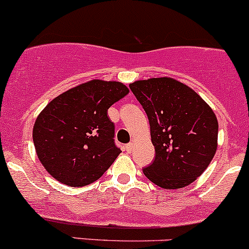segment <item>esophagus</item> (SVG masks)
<instances>
[{"label": "esophagus", "instance_id": "34e87169", "mask_svg": "<svg viewBox=\"0 0 249 249\" xmlns=\"http://www.w3.org/2000/svg\"><path fill=\"white\" fill-rule=\"evenodd\" d=\"M132 149H133V143H128L126 146H124V150H126L127 153H131Z\"/></svg>", "mask_w": 249, "mask_h": 249}]
</instances>
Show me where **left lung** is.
<instances>
[{
    "instance_id": "8db88e82",
    "label": "left lung",
    "mask_w": 249,
    "mask_h": 249,
    "mask_svg": "<svg viewBox=\"0 0 249 249\" xmlns=\"http://www.w3.org/2000/svg\"><path fill=\"white\" fill-rule=\"evenodd\" d=\"M150 124L155 159L143 172L165 189L196 181L217 148L216 116L193 89L172 78H151L129 84Z\"/></svg>"
}]
</instances>
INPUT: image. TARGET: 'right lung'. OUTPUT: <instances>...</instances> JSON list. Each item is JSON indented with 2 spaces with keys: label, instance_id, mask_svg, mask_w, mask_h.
Returning <instances> with one entry per match:
<instances>
[{
  "label": "right lung",
  "instance_id": "1",
  "mask_svg": "<svg viewBox=\"0 0 249 249\" xmlns=\"http://www.w3.org/2000/svg\"><path fill=\"white\" fill-rule=\"evenodd\" d=\"M128 91L120 82L94 79L47 104L35 121L33 141L40 162L53 178L83 187L105 174L121 153L107 110Z\"/></svg>",
  "mask_w": 249,
  "mask_h": 249
}]
</instances>
